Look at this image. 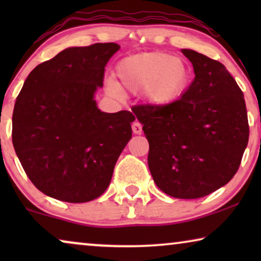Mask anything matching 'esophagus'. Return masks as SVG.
Returning a JSON list of instances; mask_svg holds the SVG:
<instances>
[{
  "label": "esophagus",
  "mask_w": 261,
  "mask_h": 261,
  "mask_svg": "<svg viewBox=\"0 0 261 261\" xmlns=\"http://www.w3.org/2000/svg\"><path fill=\"white\" fill-rule=\"evenodd\" d=\"M132 129H133L134 134H141V132H142L141 123L138 122V121H135V122L132 124Z\"/></svg>",
  "instance_id": "1"
}]
</instances>
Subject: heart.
I'll use <instances>...</instances> for the list:
<instances>
[{
	"label": "heart",
	"instance_id": "b5f03b06",
	"mask_svg": "<svg viewBox=\"0 0 261 261\" xmlns=\"http://www.w3.org/2000/svg\"><path fill=\"white\" fill-rule=\"evenodd\" d=\"M119 82L109 80L107 88L116 97L123 89L141 92L149 105L164 107L176 101L187 89L190 70L184 59L165 52H148L126 57L116 65Z\"/></svg>",
	"mask_w": 261,
	"mask_h": 261
}]
</instances>
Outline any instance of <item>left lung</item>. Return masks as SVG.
<instances>
[{"instance_id": "left-lung-1", "label": "left lung", "mask_w": 261, "mask_h": 261, "mask_svg": "<svg viewBox=\"0 0 261 261\" xmlns=\"http://www.w3.org/2000/svg\"><path fill=\"white\" fill-rule=\"evenodd\" d=\"M195 78L177 101L138 106L149 144L148 167L160 190L176 198L204 197L226 185L248 144L247 110L241 89L226 66L181 49Z\"/></svg>"}]
</instances>
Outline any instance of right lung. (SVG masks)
<instances>
[{
  "mask_svg": "<svg viewBox=\"0 0 261 261\" xmlns=\"http://www.w3.org/2000/svg\"><path fill=\"white\" fill-rule=\"evenodd\" d=\"M115 42L69 47L39 64L24 81L13 112L14 149L35 188L70 203L97 198L132 138L135 116L105 113L95 92Z\"/></svg>",
  "mask_w": 261,
  "mask_h": 261,
  "instance_id": "right-lung-1",
  "label": "right lung"
}]
</instances>
